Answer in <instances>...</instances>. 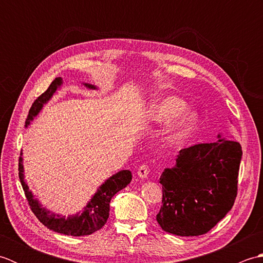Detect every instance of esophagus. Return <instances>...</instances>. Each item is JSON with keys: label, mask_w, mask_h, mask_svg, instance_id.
<instances>
[{"label": "esophagus", "mask_w": 263, "mask_h": 263, "mask_svg": "<svg viewBox=\"0 0 263 263\" xmlns=\"http://www.w3.org/2000/svg\"><path fill=\"white\" fill-rule=\"evenodd\" d=\"M148 174H149V170H148V167L146 166V165H141L140 167H139V170H138V176L140 177V178H147V176H148Z\"/></svg>", "instance_id": "34e87169"}]
</instances>
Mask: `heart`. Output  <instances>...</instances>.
I'll use <instances>...</instances> for the list:
<instances>
[{
  "label": "heart",
  "instance_id": "1",
  "mask_svg": "<svg viewBox=\"0 0 263 263\" xmlns=\"http://www.w3.org/2000/svg\"><path fill=\"white\" fill-rule=\"evenodd\" d=\"M186 106V102L175 96L156 98L147 106L143 119L155 125L168 123L164 131V141L174 146L191 136L199 123L198 111Z\"/></svg>",
  "mask_w": 263,
  "mask_h": 263
}]
</instances>
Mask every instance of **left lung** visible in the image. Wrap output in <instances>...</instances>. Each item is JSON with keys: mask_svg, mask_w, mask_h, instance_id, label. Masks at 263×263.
I'll return each instance as SVG.
<instances>
[{"mask_svg": "<svg viewBox=\"0 0 263 263\" xmlns=\"http://www.w3.org/2000/svg\"><path fill=\"white\" fill-rule=\"evenodd\" d=\"M242 154L241 144L221 132L214 142L182 149L159 178L160 227L177 236L202 235L215 227L235 201Z\"/></svg>", "mask_w": 263, "mask_h": 263, "instance_id": "1", "label": "left lung"}]
</instances>
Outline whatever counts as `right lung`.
<instances>
[{
	"label": "right lung",
	"mask_w": 263,
	"mask_h": 263,
	"mask_svg": "<svg viewBox=\"0 0 263 263\" xmlns=\"http://www.w3.org/2000/svg\"><path fill=\"white\" fill-rule=\"evenodd\" d=\"M81 85L89 89V90H97L98 89L97 86L91 85V83L82 82ZM62 78H55V80L49 85L47 90L33 102L26 120V127L31 124V122L41 113L44 106L53 98L54 95L62 88ZM19 178L32 212L44 226H46L48 230L53 232L64 234V235L85 236L97 232L106 224L109 216V203L111 198L117 192L121 191L122 189L127 186V184H130L132 180V173L128 170H123L115 173L114 175H111L100 184L97 191L95 192L90 200L82 208V211L77 212L76 215H69L68 217L47 209L46 206L42 204L41 201L35 198V195H33L31 190H29V186H28L25 180L22 153L20 154L19 159Z\"/></svg>",
	"instance_id": "right-lung-1"
}]
</instances>
